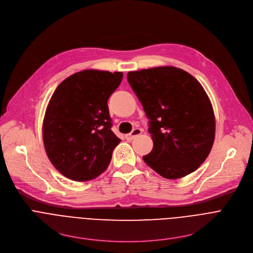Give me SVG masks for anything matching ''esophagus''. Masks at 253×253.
<instances>
[{
	"label": "esophagus",
	"instance_id": "34e87169",
	"mask_svg": "<svg viewBox=\"0 0 253 253\" xmlns=\"http://www.w3.org/2000/svg\"><path fill=\"white\" fill-rule=\"evenodd\" d=\"M142 133V130L141 129H139V128H136V129H134V130H132V132L131 133H129V134H127L126 136H125V138L127 139V140H132V139H134L135 137H137V136H139L140 134Z\"/></svg>",
	"mask_w": 253,
	"mask_h": 253
}]
</instances>
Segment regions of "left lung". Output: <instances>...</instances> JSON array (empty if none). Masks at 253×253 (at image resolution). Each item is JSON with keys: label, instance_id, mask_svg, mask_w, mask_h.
I'll list each match as a JSON object with an SVG mask.
<instances>
[{"label": "left lung", "instance_id": "obj_1", "mask_svg": "<svg viewBox=\"0 0 253 253\" xmlns=\"http://www.w3.org/2000/svg\"><path fill=\"white\" fill-rule=\"evenodd\" d=\"M127 80L149 119L153 149L144 162L167 179L195 171L215 136L213 108L201 84L171 66L128 72Z\"/></svg>", "mask_w": 253, "mask_h": 253}]
</instances>
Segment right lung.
Instances as JSON below:
<instances>
[{"mask_svg":"<svg viewBox=\"0 0 253 253\" xmlns=\"http://www.w3.org/2000/svg\"><path fill=\"white\" fill-rule=\"evenodd\" d=\"M122 72L84 70L66 78L53 93L43 122L46 153L54 167L75 181L98 177L121 141L111 130L108 99Z\"/></svg>","mask_w":253,"mask_h":253,"instance_id":"right-lung-1","label":"right lung"}]
</instances>
